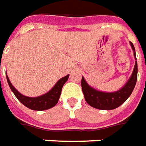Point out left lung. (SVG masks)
I'll return each instance as SVG.
<instances>
[{
	"instance_id": "left-lung-1",
	"label": "left lung",
	"mask_w": 146,
	"mask_h": 146,
	"mask_svg": "<svg viewBox=\"0 0 146 146\" xmlns=\"http://www.w3.org/2000/svg\"><path fill=\"white\" fill-rule=\"evenodd\" d=\"M129 43L133 51L135 60H137L134 46L133 43L131 42ZM137 79V61H135V65L131 77L127 81V83H125V86L121 87L120 90L114 92L99 91L89 86L83 77H82L81 86H82V90L84 94L85 100L89 105L96 109L110 110L116 109L123 102H125V100L132 94L134 86L136 85Z\"/></svg>"
}]
</instances>
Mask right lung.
Wrapping results in <instances>:
<instances>
[{
	"instance_id": "add662e5",
	"label": "right lung",
	"mask_w": 146,
	"mask_h": 146,
	"mask_svg": "<svg viewBox=\"0 0 146 146\" xmlns=\"http://www.w3.org/2000/svg\"><path fill=\"white\" fill-rule=\"evenodd\" d=\"M68 77H69V75L61 78L56 83V85L52 87V90H49L48 93L40 95V96H38V97L33 98V97H27V96L21 94L12 85L8 75H6L9 86L11 88L12 91L13 92V94H15V96L17 97V98L26 107L33 110H48L55 106L60 99L63 86L64 85V83L67 82Z\"/></svg>"
}]
</instances>
